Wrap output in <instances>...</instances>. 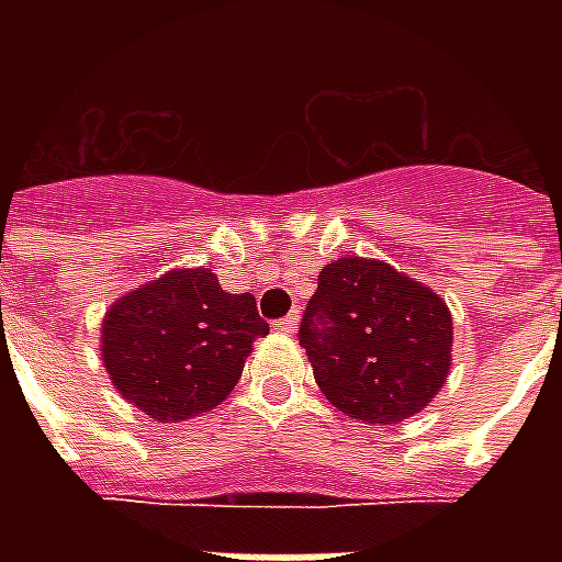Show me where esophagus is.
<instances>
[{"instance_id":"1","label":"esophagus","mask_w":562,"mask_h":562,"mask_svg":"<svg viewBox=\"0 0 562 562\" xmlns=\"http://www.w3.org/2000/svg\"><path fill=\"white\" fill-rule=\"evenodd\" d=\"M297 324H300V315H297V312H291V315L280 317V321H273V329H277V333H282V335H291L294 329H297Z\"/></svg>"}]
</instances>
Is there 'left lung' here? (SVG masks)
Segmentation results:
<instances>
[{"mask_svg":"<svg viewBox=\"0 0 562 562\" xmlns=\"http://www.w3.org/2000/svg\"><path fill=\"white\" fill-rule=\"evenodd\" d=\"M300 347L335 408L391 426L419 414L446 384L452 315L440 294L393 265L344 256L317 277Z\"/></svg>","mask_w":562,"mask_h":562,"instance_id":"left-lung-1","label":"left lung"}]
</instances>
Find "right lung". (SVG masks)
<instances>
[{"mask_svg": "<svg viewBox=\"0 0 562 562\" xmlns=\"http://www.w3.org/2000/svg\"><path fill=\"white\" fill-rule=\"evenodd\" d=\"M268 335L254 294H227L203 268H175L119 297L101 324L113 387L157 423L212 411Z\"/></svg>", "mask_w": 562, "mask_h": 562, "instance_id": "obj_1", "label": "right lung"}]
</instances>
